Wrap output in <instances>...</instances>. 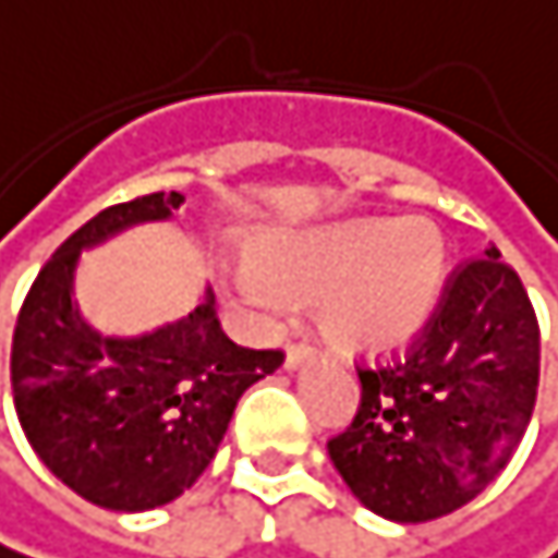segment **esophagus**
<instances>
[{
  "label": "esophagus",
  "instance_id": "34e87169",
  "mask_svg": "<svg viewBox=\"0 0 558 558\" xmlns=\"http://www.w3.org/2000/svg\"><path fill=\"white\" fill-rule=\"evenodd\" d=\"M311 356H314V347H311L307 340H294V343H288V353H284V367H288V371H294V367L307 364Z\"/></svg>",
  "mask_w": 558,
  "mask_h": 558
}]
</instances>
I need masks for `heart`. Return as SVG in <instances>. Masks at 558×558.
Listing matches in <instances>:
<instances>
[{
    "label": "heart",
    "mask_w": 558,
    "mask_h": 558,
    "mask_svg": "<svg viewBox=\"0 0 558 558\" xmlns=\"http://www.w3.org/2000/svg\"><path fill=\"white\" fill-rule=\"evenodd\" d=\"M444 260V238L429 221L361 218L267 244L264 270H234L231 291L257 311L281 307L284 291L327 294V324L340 340L384 350L426 320Z\"/></svg>",
    "instance_id": "heart-1"
}]
</instances>
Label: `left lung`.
I'll return each mask as SVG.
<instances>
[{"instance_id":"obj_1","label":"left lung","mask_w":558,"mask_h":558,"mask_svg":"<svg viewBox=\"0 0 558 558\" xmlns=\"http://www.w3.org/2000/svg\"><path fill=\"white\" fill-rule=\"evenodd\" d=\"M361 403L327 453L367 509L426 523L512 460L539 387V324L496 247L457 264L403 356L356 364Z\"/></svg>"}]
</instances>
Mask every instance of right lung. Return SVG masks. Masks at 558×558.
Returning <instances> with one entry per match:
<instances>
[{"label": "right lung", "instance_id": "add662e5", "mask_svg": "<svg viewBox=\"0 0 558 558\" xmlns=\"http://www.w3.org/2000/svg\"><path fill=\"white\" fill-rule=\"evenodd\" d=\"M181 205L178 191H155L98 211L38 270L12 333V397L32 450L82 499L118 512L178 499L215 460L241 393L284 364V350L234 343L215 294L132 340L78 317L82 247Z\"/></svg>", "mask_w": 558, "mask_h": 558}]
</instances>
